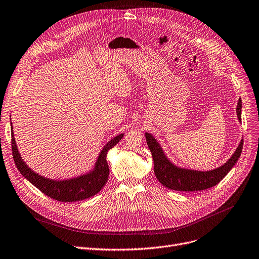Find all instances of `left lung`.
<instances>
[{
    "mask_svg": "<svg viewBox=\"0 0 259 259\" xmlns=\"http://www.w3.org/2000/svg\"><path fill=\"white\" fill-rule=\"evenodd\" d=\"M241 99H239L237 108H236L239 121H241ZM145 137L153 157L154 174L156 179L165 187L179 190V192H198V190L207 189L217 185L237 163L243 145L242 140L237 149L231 156V159L224 165L212 170L199 171L177 167L167 159L160 144L156 142L150 133L146 132Z\"/></svg>",
    "mask_w": 259,
    "mask_h": 259,
    "instance_id": "left-lung-1",
    "label": "left lung"
}]
</instances>
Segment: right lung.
<instances>
[{
	"label": "right lung",
	"mask_w": 259,
	"mask_h": 259,
	"mask_svg": "<svg viewBox=\"0 0 259 259\" xmlns=\"http://www.w3.org/2000/svg\"><path fill=\"white\" fill-rule=\"evenodd\" d=\"M122 137L123 134L121 133L114 139H112L105 146L98 155L93 170L87 175L74 179L63 180V181H56V180L44 178L30 169L22 160L18 151L13 130H11V149H13L15 164L19 171L32 185H35L39 190H41L44 195L60 202H76L93 197L106 185L109 178V166L106 159L107 153L122 139Z\"/></svg>",
	"instance_id": "add662e5"
}]
</instances>
